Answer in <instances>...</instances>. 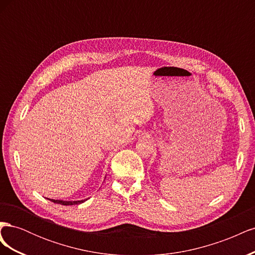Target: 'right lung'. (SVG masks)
<instances>
[{"mask_svg": "<svg viewBox=\"0 0 255 255\" xmlns=\"http://www.w3.org/2000/svg\"><path fill=\"white\" fill-rule=\"evenodd\" d=\"M49 200L54 203H58L61 205H74V204L83 203L85 201V200H81V201H63V200H53V199H49Z\"/></svg>", "mask_w": 255, "mask_h": 255, "instance_id": "right-lung-1", "label": "right lung"}]
</instances>
